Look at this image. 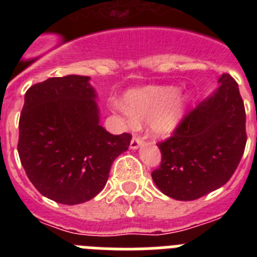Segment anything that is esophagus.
Listing matches in <instances>:
<instances>
[{"label":"esophagus","mask_w":257,"mask_h":257,"mask_svg":"<svg viewBox=\"0 0 257 257\" xmlns=\"http://www.w3.org/2000/svg\"><path fill=\"white\" fill-rule=\"evenodd\" d=\"M144 143V139H143L142 136H134L133 139H131V143H130V148L131 149H138L140 147V145Z\"/></svg>","instance_id":"obj_1"}]
</instances>
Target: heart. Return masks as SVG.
Here are the masks:
<instances>
[{"mask_svg":"<svg viewBox=\"0 0 257 257\" xmlns=\"http://www.w3.org/2000/svg\"><path fill=\"white\" fill-rule=\"evenodd\" d=\"M185 104V95L172 86H149L131 91L126 96V108H117L130 126L149 122L154 135L169 136L180 123Z\"/></svg>","mask_w":257,"mask_h":257,"instance_id":"1","label":"heart"}]
</instances>
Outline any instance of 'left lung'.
I'll list each match as a JSON object with an SVG mask.
<instances>
[{
	"label": "left lung",
	"mask_w": 257,
	"mask_h": 257,
	"mask_svg": "<svg viewBox=\"0 0 257 257\" xmlns=\"http://www.w3.org/2000/svg\"><path fill=\"white\" fill-rule=\"evenodd\" d=\"M246 110L228 73L207 100L188 110L171 136L158 143L161 165L152 179L174 199L193 201L229 181L246 148Z\"/></svg>",
	"instance_id": "obj_1"
}]
</instances>
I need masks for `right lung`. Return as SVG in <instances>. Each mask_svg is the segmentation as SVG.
<instances>
[{
    "mask_svg": "<svg viewBox=\"0 0 257 257\" xmlns=\"http://www.w3.org/2000/svg\"><path fill=\"white\" fill-rule=\"evenodd\" d=\"M88 79L72 74L31 86L20 114L18 153L27 176L42 196L63 205L103 190L113 161L133 138L99 124Z\"/></svg>",
    "mask_w": 257,
    "mask_h": 257,
    "instance_id": "1",
    "label": "right lung"
}]
</instances>
